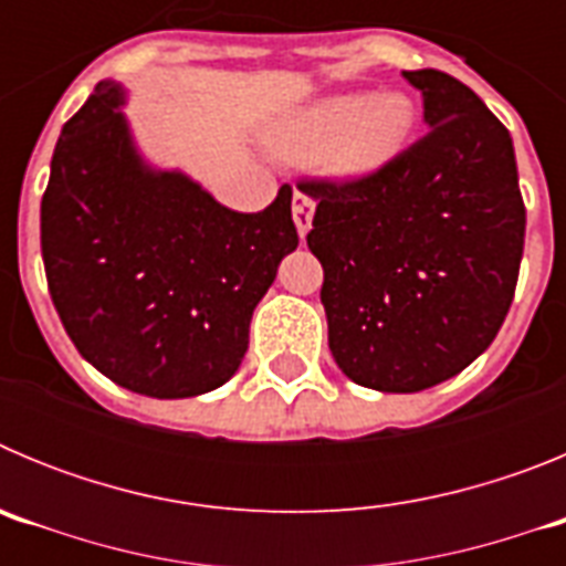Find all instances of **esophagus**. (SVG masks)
<instances>
[{
    "instance_id": "1",
    "label": "esophagus",
    "mask_w": 566,
    "mask_h": 566,
    "mask_svg": "<svg viewBox=\"0 0 566 566\" xmlns=\"http://www.w3.org/2000/svg\"><path fill=\"white\" fill-rule=\"evenodd\" d=\"M292 214H294V227H297L300 238H306V232L312 229L314 201L306 192H300V189H294L292 195Z\"/></svg>"
}]
</instances>
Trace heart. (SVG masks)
Returning <instances> with one entry per match:
<instances>
[{"instance_id":"b5f03b06","label":"heart","mask_w":566,"mask_h":566,"mask_svg":"<svg viewBox=\"0 0 566 566\" xmlns=\"http://www.w3.org/2000/svg\"><path fill=\"white\" fill-rule=\"evenodd\" d=\"M419 107L408 93H334L280 115L263 129V144L292 164L319 161L339 181L385 172L413 142Z\"/></svg>"}]
</instances>
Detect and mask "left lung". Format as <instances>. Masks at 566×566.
<instances>
[{
	"label": "left lung",
	"mask_w": 566,
	"mask_h": 566,
	"mask_svg": "<svg viewBox=\"0 0 566 566\" xmlns=\"http://www.w3.org/2000/svg\"><path fill=\"white\" fill-rule=\"evenodd\" d=\"M431 133L385 172L300 184L314 203L328 348L352 382L413 394L464 371L502 328L524 252L513 138L442 70H402Z\"/></svg>",
	"instance_id": "left-lung-1"
}]
</instances>
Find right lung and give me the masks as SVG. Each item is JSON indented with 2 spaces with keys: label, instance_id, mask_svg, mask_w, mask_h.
I'll return each instance as SVG.
<instances>
[{
  "label": "right lung",
  "instance_id": "right-lung-1",
  "mask_svg": "<svg viewBox=\"0 0 566 566\" xmlns=\"http://www.w3.org/2000/svg\"><path fill=\"white\" fill-rule=\"evenodd\" d=\"M104 78L62 127L42 198V258L64 332L127 391L184 399L232 379L249 323L297 249L292 187L234 212L135 142Z\"/></svg>",
  "mask_w": 566,
  "mask_h": 566
}]
</instances>
